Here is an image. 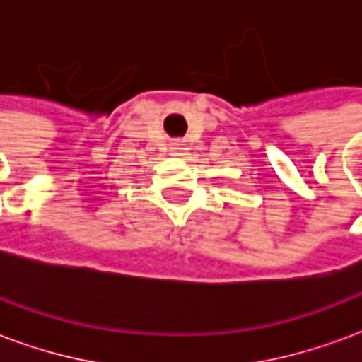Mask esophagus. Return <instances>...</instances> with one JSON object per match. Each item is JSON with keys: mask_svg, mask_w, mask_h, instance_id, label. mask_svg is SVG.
<instances>
[{"mask_svg": "<svg viewBox=\"0 0 362 362\" xmlns=\"http://www.w3.org/2000/svg\"><path fill=\"white\" fill-rule=\"evenodd\" d=\"M173 150H175V154H183V144H175V148H173Z\"/></svg>", "mask_w": 362, "mask_h": 362, "instance_id": "esophagus-1", "label": "esophagus"}]
</instances>
